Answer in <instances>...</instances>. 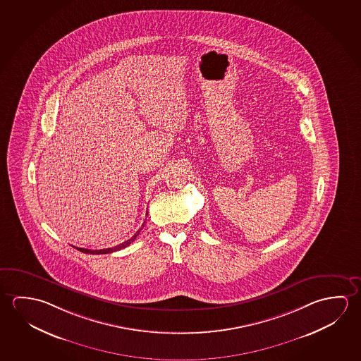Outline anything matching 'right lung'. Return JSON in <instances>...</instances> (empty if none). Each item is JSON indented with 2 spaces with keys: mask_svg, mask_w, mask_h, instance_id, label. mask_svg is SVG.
<instances>
[{
  "mask_svg": "<svg viewBox=\"0 0 361 361\" xmlns=\"http://www.w3.org/2000/svg\"><path fill=\"white\" fill-rule=\"evenodd\" d=\"M142 226H145V224H142ZM142 231V228H141V229H138V231H136V234H135L133 237L130 238V239L126 240V242L122 243V244H119V245L113 247V248L99 249V250H92V249L84 248L77 249L78 250H80V252H83V253H87V255H108V253H113V252H117V250H121V249L128 247L130 243H133L136 240V238L138 237V234H140V231Z\"/></svg>",
  "mask_w": 361,
  "mask_h": 361,
  "instance_id": "1",
  "label": "right lung"
}]
</instances>
